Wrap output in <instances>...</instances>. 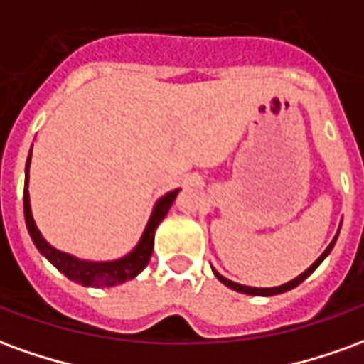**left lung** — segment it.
I'll list each match as a JSON object with an SVG mask.
<instances>
[{
  "label": "left lung",
  "mask_w": 364,
  "mask_h": 364,
  "mask_svg": "<svg viewBox=\"0 0 364 364\" xmlns=\"http://www.w3.org/2000/svg\"><path fill=\"white\" fill-rule=\"evenodd\" d=\"M336 240H337V236L333 237V242H331V244L328 245V250H326V252L321 253L320 257H318V261H314L312 267H308L304 271V273L300 274V277H296V279H292V281H289V282H287V284H281V287H273V289H255V287H245V284H237V282L228 281V279H224V277L216 273V271H214V274L218 277V281L224 282L226 287H230V289H232V290H236V292H244V294H255V296H273V294H281V292H287V290L294 289V287H298L300 282L306 281V279H308V277H310V274H312L314 271H316V267L320 265L321 261L326 259V255H328V253L331 252V247H333V244H336Z\"/></svg>",
  "instance_id": "1"
}]
</instances>
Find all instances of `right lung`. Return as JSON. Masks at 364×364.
<instances>
[{
  "mask_svg": "<svg viewBox=\"0 0 364 364\" xmlns=\"http://www.w3.org/2000/svg\"><path fill=\"white\" fill-rule=\"evenodd\" d=\"M28 164H31V154L27 159V179H25V191H23V208H25V222H27L28 234L33 237V242L38 247V252L43 253L46 259L50 261L54 267L66 274L70 281L80 282L83 287H114V284H122L124 281L134 279L136 274L140 273L151 257V250H154V234L158 224L166 218L169 206L173 205L175 197L179 189L167 193L166 197L158 200V205L151 213V218L148 226L144 230V236L140 244L136 245L134 252L128 253L127 257L119 261H107V263H91V261H80L68 255L64 252L54 250L36 228L33 214H31V203H28Z\"/></svg>",
  "mask_w": 364,
  "mask_h": 364,
  "instance_id": "1",
  "label": "right lung"
}]
</instances>
